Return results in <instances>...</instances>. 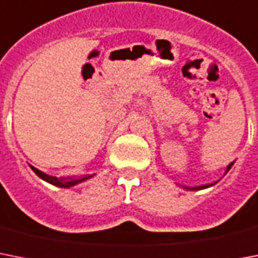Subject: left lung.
Returning a JSON list of instances; mask_svg holds the SVG:
<instances>
[{
    "label": "left lung",
    "instance_id": "1",
    "mask_svg": "<svg viewBox=\"0 0 258 258\" xmlns=\"http://www.w3.org/2000/svg\"><path fill=\"white\" fill-rule=\"evenodd\" d=\"M232 165H233V162H232V164H229L228 165V168H226V172H229V169L232 168ZM212 185H214V184H211V185H201V186H184L185 189H189V190H201V189H205V187H209V186H212Z\"/></svg>",
    "mask_w": 258,
    "mask_h": 258
}]
</instances>
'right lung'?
I'll list each match as a JSON object with an SVG mask.
<instances>
[{"instance_id":"add662e5","label":"right lung","mask_w":258,"mask_h":258,"mask_svg":"<svg viewBox=\"0 0 258 258\" xmlns=\"http://www.w3.org/2000/svg\"><path fill=\"white\" fill-rule=\"evenodd\" d=\"M30 168L33 169V172L36 173L37 176L40 177V178H42V180H45L46 182H49V184L51 185H55V186H59V187H71L73 186V185H77L80 184V182H82V181L88 180V178H90L92 176H86V177H82V178H76V180H63V178H57V177H53V176H49V174H46V173L41 172V170H38L37 168H34V166H30Z\"/></svg>"}]
</instances>
